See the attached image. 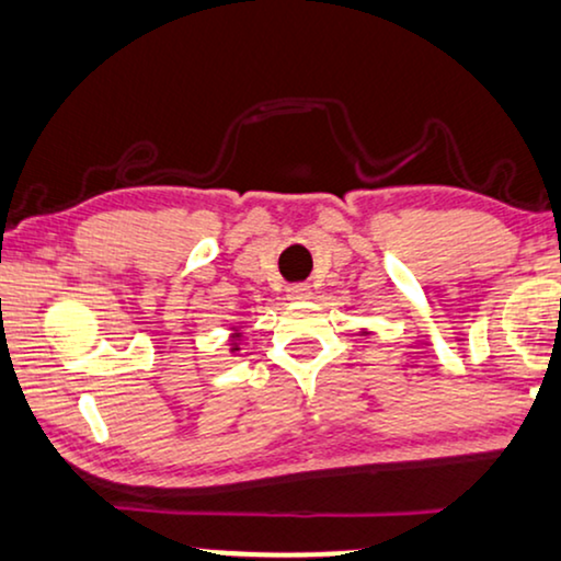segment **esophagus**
<instances>
[{
	"label": "esophagus",
	"instance_id": "obj_1",
	"mask_svg": "<svg viewBox=\"0 0 561 561\" xmlns=\"http://www.w3.org/2000/svg\"><path fill=\"white\" fill-rule=\"evenodd\" d=\"M311 288L307 286V283H296V286H288L286 288V296L290 298V301H301V298H309Z\"/></svg>",
	"mask_w": 561,
	"mask_h": 561
}]
</instances>
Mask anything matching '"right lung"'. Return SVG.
I'll list each match as a JSON object with an SVG mask.
<instances>
[{
	"label": "right lung",
	"mask_w": 561,
	"mask_h": 561,
	"mask_svg": "<svg viewBox=\"0 0 561 561\" xmlns=\"http://www.w3.org/2000/svg\"><path fill=\"white\" fill-rule=\"evenodd\" d=\"M234 337H239V334H234ZM231 351H239V347H237V343H234V347H231Z\"/></svg>",
	"instance_id": "obj_1"
}]
</instances>
